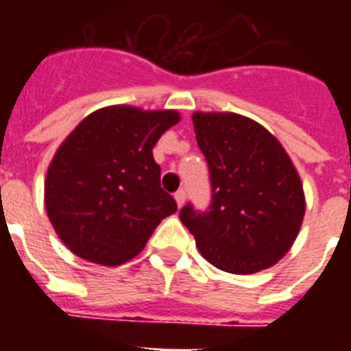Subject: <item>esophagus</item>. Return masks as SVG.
Returning <instances> with one entry per match:
<instances>
[{
    "mask_svg": "<svg viewBox=\"0 0 351 351\" xmlns=\"http://www.w3.org/2000/svg\"><path fill=\"white\" fill-rule=\"evenodd\" d=\"M175 199H176V205L184 206V203H186V191H184V190L176 191Z\"/></svg>",
    "mask_w": 351,
    "mask_h": 351,
    "instance_id": "obj_1",
    "label": "esophagus"
}]
</instances>
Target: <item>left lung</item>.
<instances>
[{
  "label": "left lung",
  "instance_id": "obj_1",
  "mask_svg": "<svg viewBox=\"0 0 351 351\" xmlns=\"http://www.w3.org/2000/svg\"><path fill=\"white\" fill-rule=\"evenodd\" d=\"M195 138L205 154L213 203L191 205L180 220L201 256L220 271L254 274L286 256L304 218L301 176L271 131L235 112H193Z\"/></svg>",
  "mask_w": 351,
  "mask_h": 351
}]
</instances>
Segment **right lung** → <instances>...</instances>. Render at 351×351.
<instances>
[{
    "label": "right lung",
    "mask_w": 351,
    "mask_h": 351,
    "mask_svg": "<svg viewBox=\"0 0 351 351\" xmlns=\"http://www.w3.org/2000/svg\"><path fill=\"white\" fill-rule=\"evenodd\" d=\"M180 122L178 110L103 107L65 137L50 161L45 206L62 243L97 265H122L176 213L160 186L152 148Z\"/></svg>",
    "instance_id": "1"
}]
</instances>
